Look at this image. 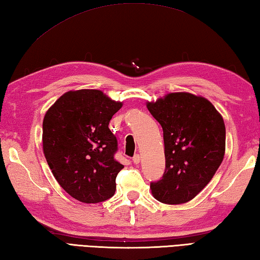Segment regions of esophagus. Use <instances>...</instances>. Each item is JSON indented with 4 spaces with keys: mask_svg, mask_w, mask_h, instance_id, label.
<instances>
[{
    "mask_svg": "<svg viewBox=\"0 0 260 260\" xmlns=\"http://www.w3.org/2000/svg\"><path fill=\"white\" fill-rule=\"evenodd\" d=\"M133 162H134V164H139L140 162H141V156H140V154H135V155L133 156Z\"/></svg>",
    "mask_w": 260,
    "mask_h": 260,
    "instance_id": "obj_1",
    "label": "esophagus"
}]
</instances>
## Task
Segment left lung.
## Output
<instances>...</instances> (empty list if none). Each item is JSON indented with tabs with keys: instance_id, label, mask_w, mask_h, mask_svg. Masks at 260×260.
Masks as SVG:
<instances>
[{
	"instance_id": "1",
	"label": "left lung",
	"mask_w": 260,
	"mask_h": 260,
	"mask_svg": "<svg viewBox=\"0 0 260 260\" xmlns=\"http://www.w3.org/2000/svg\"><path fill=\"white\" fill-rule=\"evenodd\" d=\"M163 128L165 172L151 183L153 197L167 204L192 200L223 161L225 127L221 114L207 98L190 92H170L147 102Z\"/></svg>"
}]
</instances>
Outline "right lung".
I'll list each match as a JSON object with an SVG mask.
<instances>
[{
    "instance_id": "1",
    "label": "right lung",
    "mask_w": 260,
    "mask_h": 260,
    "mask_svg": "<svg viewBox=\"0 0 260 260\" xmlns=\"http://www.w3.org/2000/svg\"><path fill=\"white\" fill-rule=\"evenodd\" d=\"M121 106L102 90L79 89L64 92L47 110L43 154L60 186L76 200L98 203L115 194L124 165L114 158L117 140L108 125Z\"/></svg>"
}]
</instances>
